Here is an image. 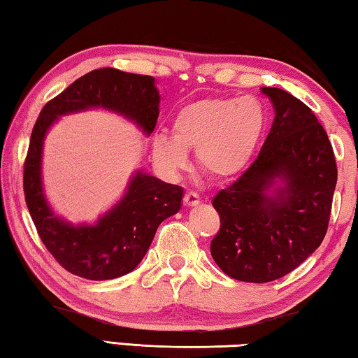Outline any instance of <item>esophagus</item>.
<instances>
[{
    "label": "esophagus",
    "instance_id": "obj_1",
    "mask_svg": "<svg viewBox=\"0 0 358 358\" xmlns=\"http://www.w3.org/2000/svg\"><path fill=\"white\" fill-rule=\"evenodd\" d=\"M183 203L186 207H196V205L201 203V197L196 192H186L183 197Z\"/></svg>",
    "mask_w": 358,
    "mask_h": 358
}]
</instances>
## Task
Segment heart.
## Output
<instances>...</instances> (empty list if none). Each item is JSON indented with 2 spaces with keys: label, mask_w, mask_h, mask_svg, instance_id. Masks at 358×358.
<instances>
[{
  "label": "heart",
  "mask_w": 358,
  "mask_h": 358,
  "mask_svg": "<svg viewBox=\"0 0 358 358\" xmlns=\"http://www.w3.org/2000/svg\"><path fill=\"white\" fill-rule=\"evenodd\" d=\"M265 126V108L252 96L199 99L173 115L172 136H153L151 155L156 167L172 177L187 166L186 150L194 148L201 171L215 180H230L250 164Z\"/></svg>",
  "instance_id": "obj_1"
}]
</instances>
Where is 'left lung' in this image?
<instances>
[{"instance_id": "1", "label": "left lung", "mask_w": 358, "mask_h": 358, "mask_svg": "<svg viewBox=\"0 0 358 358\" xmlns=\"http://www.w3.org/2000/svg\"><path fill=\"white\" fill-rule=\"evenodd\" d=\"M275 120L257 159L216 194L221 227L211 256L227 276L268 282L290 273L322 243L338 171L325 129L306 104L262 87Z\"/></svg>"}]
</instances>
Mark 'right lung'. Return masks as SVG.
Returning <instances> with one entry per match:
<instances>
[{"label":"right lung","instance_id":"add662e5","mask_svg":"<svg viewBox=\"0 0 358 358\" xmlns=\"http://www.w3.org/2000/svg\"><path fill=\"white\" fill-rule=\"evenodd\" d=\"M159 101L155 77L102 68L77 78L41 110L29 141L23 189L42 243L69 273L92 281L128 275L142 262L159 224L178 213L183 187L137 171L124 196L98 221L72 224L55 215L44 194L42 151L48 129L63 115L104 108L150 136L159 115Z\"/></svg>","mask_w":358,"mask_h":358}]
</instances>
